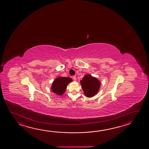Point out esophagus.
<instances>
[{
	"instance_id": "1",
	"label": "esophagus",
	"mask_w": 149,
	"mask_h": 149,
	"mask_svg": "<svg viewBox=\"0 0 149 149\" xmlns=\"http://www.w3.org/2000/svg\"><path fill=\"white\" fill-rule=\"evenodd\" d=\"M72 77H73V79L74 81L76 80V77L75 76H73Z\"/></svg>"
}]
</instances>
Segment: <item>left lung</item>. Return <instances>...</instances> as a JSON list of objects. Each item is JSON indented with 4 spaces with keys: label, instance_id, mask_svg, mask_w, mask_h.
Wrapping results in <instances>:
<instances>
[{
    "label": "left lung",
    "instance_id": "left-lung-1",
    "mask_svg": "<svg viewBox=\"0 0 149 149\" xmlns=\"http://www.w3.org/2000/svg\"><path fill=\"white\" fill-rule=\"evenodd\" d=\"M81 86L87 97H93L99 91L100 83L96 77L86 75L81 81Z\"/></svg>",
    "mask_w": 149,
    "mask_h": 149
}]
</instances>
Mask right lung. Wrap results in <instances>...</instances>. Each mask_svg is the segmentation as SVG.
Instances as JSON below:
<instances>
[{"mask_svg": "<svg viewBox=\"0 0 149 149\" xmlns=\"http://www.w3.org/2000/svg\"><path fill=\"white\" fill-rule=\"evenodd\" d=\"M72 81V78L70 77H58L53 82L51 86L52 91L58 95H62L65 91L68 84Z\"/></svg>", "mask_w": 149, "mask_h": 149, "instance_id": "1", "label": "right lung"}]
</instances>
